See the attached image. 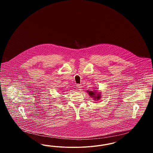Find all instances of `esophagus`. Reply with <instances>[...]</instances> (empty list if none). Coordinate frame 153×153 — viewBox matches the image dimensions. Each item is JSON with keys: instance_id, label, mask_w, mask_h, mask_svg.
I'll return each mask as SVG.
<instances>
[{"instance_id": "obj_1", "label": "esophagus", "mask_w": 153, "mask_h": 153, "mask_svg": "<svg viewBox=\"0 0 153 153\" xmlns=\"http://www.w3.org/2000/svg\"><path fill=\"white\" fill-rule=\"evenodd\" d=\"M77 89H78V90H79V91H81L82 89V85H81V84H78V85H77Z\"/></svg>"}]
</instances>
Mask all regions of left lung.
Listing matches in <instances>:
<instances>
[{"label": "left lung", "mask_w": 153, "mask_h": 153, "mask_svg": "<svg viewBox=\"0 0 153 153\" xmlns=\"http://www.w3.org/2000/svg\"><path fill=\"white\" fill-rule=\"evenodd\" d=\"M87 92H88V95H89L91 97L94 98V100H99L101 98V93L100 92H96L95 91H87Z\"/></svg>", "instance_id": "left-lung-1"}]
</instances>
